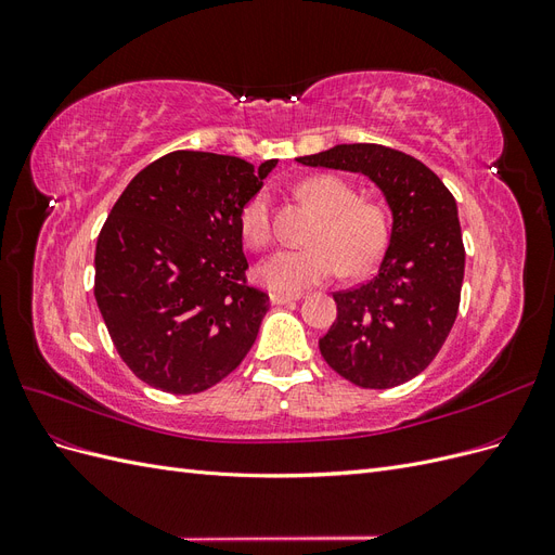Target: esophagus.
I'll use <instances>...</instances> for the list:
<instances>
[{
    "mask_svg": "<svg viewBox=\"0 0 555 555\" xmlns=\"http://www.w3.org/2000/svg\"><path fill=\"white\" fill-rule=\"evenodd\" d=\"M300 294H271V304L273 306H284V304H294V300H298Z\"/></svg>",
    "mask_w": 555,
    "mask_h": 555,
    "instance_id": "1",
    "label": "esophagus"
}]
</instances>
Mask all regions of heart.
Listing matches in <instances>:
<instances>
[{"instance_id": "1", "label": "heart", "mask_w": 555, "mask_h": 555, "mask_svg": "<svg viewBox=\"0 0 555 555\" xmlns=\"http://www.w3.org/2000/svg\"><path fill=\"white\" fill-rule=\"evenodd\" d=\"M298 194L324 217L312 236V247L278 249L259 263L257 278L263 287L275 294H298L326 282L340 266L349 275H361L382 257L386 217L379 206L357 201L354 190L333 176L304 180L298 184ZM241 233L251 247H263L271 241L266 192H257L245 204Z\"/></svg>"}]
</instances>
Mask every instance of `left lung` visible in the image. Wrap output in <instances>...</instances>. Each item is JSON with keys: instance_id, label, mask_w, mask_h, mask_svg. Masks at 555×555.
Here are the masks:
<instances>
[{"instance_id": "left-lung-1", "label": "left lung", "mask_w": 555, "mask_h": 555, "mask_svg": "<svg viewBox=\"0 0 555 555\" xmlns=\"http://www.w3.org/2000/svg\"><path fill=\"white\" fill-rule=\"evenodd\" d=\"M314 169L361 173L391 210L377 273L338 304L319 351L363 389H391L426 371L456 322L465 249L456 198L426 164L377 143H340L296 157Z\"/></svg>"}]
</instances>
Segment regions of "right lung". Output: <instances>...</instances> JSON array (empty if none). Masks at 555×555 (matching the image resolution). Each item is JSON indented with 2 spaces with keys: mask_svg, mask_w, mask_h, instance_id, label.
<instances>
[{
  "mask_svg": "<svg viewBox=\"0 0 555 555\" xmlns=\"http://www.w3.org/2000/svg\"><path fill=\"white\" fill-rule=\"evenodd\" d=\"M275 164L178 150L115 201L96 241L94 298L145 384L201 393L255 345L268 296L245 284L241 212Z\"/></svg>",
  "mask_w": 555,
  "mask_h": 555,
  "instance_id": "right-lung-1",
  "label": "right lung"
}]
</instances>
